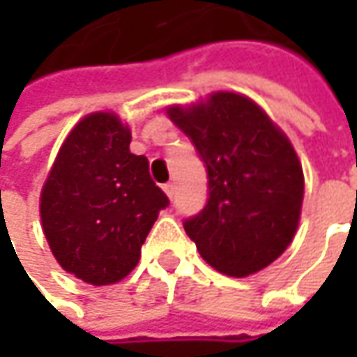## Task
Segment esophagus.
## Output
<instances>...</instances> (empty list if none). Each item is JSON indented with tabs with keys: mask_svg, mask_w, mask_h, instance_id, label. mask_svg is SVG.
Segmentation results:
<instances>
[{
	"mask_svg": "<svg viewBox=\"0 0 357 357\" xmlns=\"http://www.w3.org/2000/svg\"><path fill=\"white\" fill-rule=\"evenodd\" d=\"M162 190H165V192H167V197H169V199H174V185H172V183H167V185L162 186Z\"/></svg>",
	"mask_w": 357,
	"mask_h": 357,
	"instance_id": "34e87169",
	"label": "esophagus"
}]
</instances>
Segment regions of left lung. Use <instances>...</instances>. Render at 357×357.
I'll list each match as a JSON object with an SVG mask.
<instances>
[{
  "label": "left lung",
  "instance_id": "obj_1",
  "mask_svg": "<svg viewBox=\"0 0 357 357\" xmlns=\"http://www.w3.org/2000/svg\"><path fill=\"white\" fill-rule=\"evenodd\" d=\"M167 113L208 174L204 208L185 220L200 256L236 278L272 264L294 238L304 199V172L288 137L252 99L228 91Z\"/></svg>",
  "mask_w": 357,
  "mask_h": 357
}]
</instances>
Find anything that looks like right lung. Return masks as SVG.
Here are the masks:
<instances>
[{
	"instance_id": "add662e5",
	"label": "right lung",
	"mask_w": 357,
	"mask_h": 357,
	"mask_svg": "<svg viewBox=\"0 0 357 357\" xmlns=\"http://www.w3.org/2000/svg\"><path fill=\"white\" fill-rule=\"evenodd\" d=\"M130 130L113 113H91L59 149L41 190V225L55 260L87 284L123 280L167 195L149 160L129 151Z\"/></svg>"
}]
</instances>
